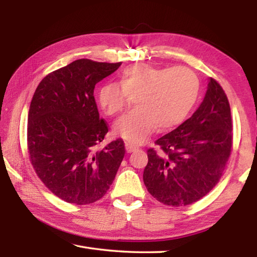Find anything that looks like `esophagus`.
<instances>
[{
  "label": "esophagus",
  "mask_w": 257,
  "mask_h": 257,
  "mask_svg": "<svg viewBox=\"0 0 257 257\" xmlns=\"http://www.w3.org/2000/svg\"><path fill=\"white\" fill-rule=\"evenodd\" d=\"M139 148L137 146H135L133 144H129V143H125V150H127V152H129V154H132V152L138 150Z\"/></svg>",
  "instance_id": "1"
}]
</instances>
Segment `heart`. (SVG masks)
<instances>
[{"label": "heart", "mask_w": 257, "mask_h": 257, "mask_svg": "<svg viewBox=\"0 0 257 257\" xmlns=\"http://www.w3.org/2000/svg\"><path fill=\"white\" fill-rule=\"evenodd\" d=\"M199 90L192 69L141 63L125 67L119 84H103L97 99L108 116H116L127 105L128 96H136V109L114 123L113 133L129 144H140L157 128L163 132L181 123L198 100Z\"/></svg>", "instance_id": "b5f03b06"}]
</instances>
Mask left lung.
I'll return each mask as SVG.
<instances>
[{"instance_id": "left-lung-1", "label": "left lung", "mask_w": 257, "mask_h": 257, "mask_svg": "<svg viewBox=\"0 0 257 257\" xmlns=\"http://www.w3.org/2000/svg\"><path fill=\"white\" fill-rule=\"evenodd\" d=\"M233 123L225 91L210 78L204 100L177 129L150 148L144 182L149 193L169 206L192 204L219 183L233 145Z\"/></svg>"}]
</instances>
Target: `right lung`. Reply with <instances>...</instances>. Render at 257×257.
<instances>
[{
	"label": "right lung",
	"mask_w": 257,
	"mask_h": 257,
	"mask_svg": "<svg viewBox=\"0 0 257 257\" xmlns=\"http://www.w3.org/2000/svg\"><path fill=\"white\" fill-rule=\"evenodd\" d=\"M120 65L77 59L45 76L32 98L30 161L45 187L68 203L85 205L101 199L124 157L121 138L96 150L108 124L99 118L95 85Z\"/></svg>",
	"instance_id": "obj_1"
}]
</instances>
